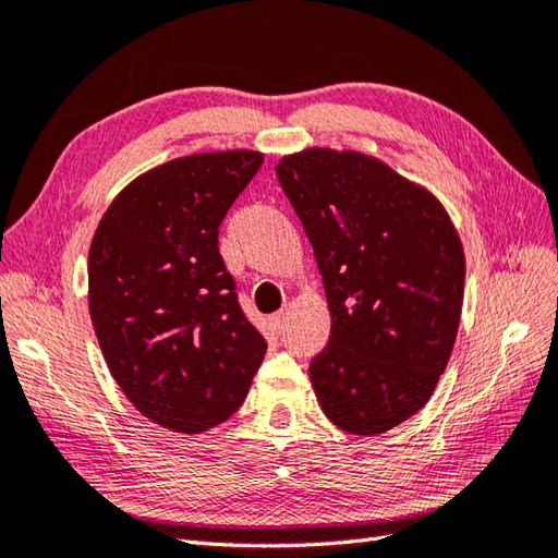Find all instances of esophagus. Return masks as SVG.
Masks as SVG:
<instances>
[{"label":"esophagus","instance_id":"obj_1","mask_svg":"<svg viewBox=\"0 0 558 558\" xmlns=\"http://www.w3.org/2000/svg\"><path fill=\"white\" fill-rule=\"evenodd\" d=\"M269 325L275 327L277 331H281V329H283V325H287V313L281 311V313H277V315H271V317H269Z\"/></svg>","mask_w":558,"mask_h":558}]
</instances>
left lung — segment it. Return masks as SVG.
Listing matches in <instances>:
<instances>
[{"label": "left lung", "instance_id": "obj_1", "mask_svg": "<svg viewBox=\"0 0 558 558\" xmlns=\"http://www.w3.org/2000/svg\"><path fill=\"white\" fill-rule=\"evenodd\" d=\"M311 241L331 331L311 363L319 408L377 437L423 408L461 325L465 253L425 185L357 150L305 147L277 165Z\"/></svg>", "mask_w": 558, "mask_h": 558}]
</instances>
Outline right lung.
Wrapping results in <instances>:
<instances>
[{
	"mask_svg": "<svg viewBox=\"0 0 558 558\" xmlns=\"http://www.w3.org/2000/svg\"><path fill=\"white\" fill-rule=\"evenodd\" d=\"M265 155H185L135 177L95 229L88 307L126 399L181 435L239 411L267 343L219 255V225Z\"/></svg>",
	"mask_w": 558,
	"mask_h": 558,
	"instance_id": "right-lung-1",
	"label": "right lung"
}]
</instances>
